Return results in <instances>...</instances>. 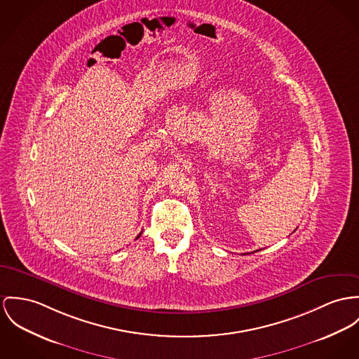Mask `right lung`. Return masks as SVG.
<instances>
[{
    "label": "right lung",
    "mask_w": 359,
    "mask_h": 359,
    "mask_svg": "<svg viewBox=\"0 0 359 359\" xmlns=\"http://www.w3.org/2000/svg\"><path fill=\"white\" fill-rule=\"evenodd\" d=\"M140 235H142V232H140V233H139L138 236H137V239H138L139 236H140Z\"/></svg>",
    "instance_id": "obj_1"
}]
</instances>
